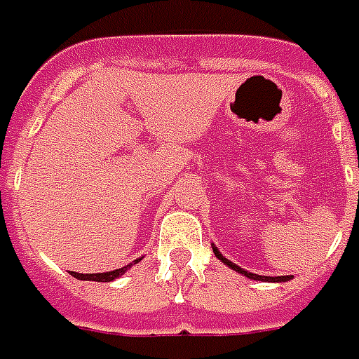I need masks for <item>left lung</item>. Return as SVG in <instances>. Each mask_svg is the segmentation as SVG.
I'll return each mask as SVG.
<instances>
[{"label":"left lung","mask_w":359,"mask_h":359,"mask_svg":"<svg viewBox=\"0 0 359 359\" xmlns=\"http://www.w3.org/2000/svg\"><path fill=\"white\" fill-rule=\"evenodd\" d=\"M212 251H215V255L224 263V265H228L230 269H233V271H238V273H241L243 276H248V278H253V280H263V282H284V280H290L292 276H261V274H253V273H248V271H243V269H240L238 265H233L232 261H228L226 257L220 255V251L216 248H212Z\"/></svg>","instance_id":"obj_1"}]
</instances>
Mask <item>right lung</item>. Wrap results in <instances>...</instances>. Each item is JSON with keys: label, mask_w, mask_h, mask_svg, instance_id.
<instances>
[{"label": "right lung", "mask_w": 359, "mask_h": 359, "mask_svg": "<svg viewBox=\"0 0 359 359\" xmlns=\"http://www.w3.org/2000/svg\"><path fill=\"white\" fill-rule=\"evenodd\" d=\"M139 261V259H137ZM135 261V263H137ZM131 265L127 266H121V269H116V271H110V273H98V274H81V273H73V271H69L75 278H79V280H96V282H110L114 280V278H118V276H121V274L126 273L127 269H129Z\"/></svg>", "instance_id": "1"}]
</instances>
